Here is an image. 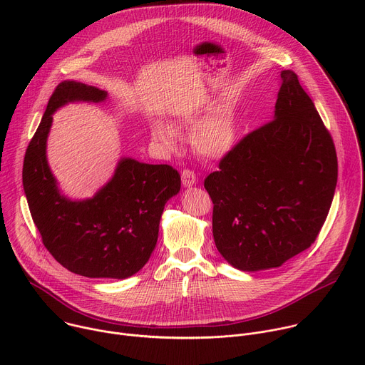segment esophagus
I'll return each instance as SVG.
<instances>
[{"label":"esophagus","mask_w":365,"mask_h":365,"mask_svg":"<svg viewBox=\"0 0 365 365\" xmlns=\"http://www.w3.org/2000/svg\"><path fill=\"white\" fill-rule=\"evenodd\" d=\"M182 183H183V186H186V187L193 186V185L196 183V175H195V172L190 170V169H185V170L182 172Z\"/></svg>","instance_id":"34e87169"}]
</instances>
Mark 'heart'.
Masks as SVG:
<instances>
[{"label":"heart","instance_id":"heart-1","mask_svg":"<svg viewBox=\"0 0 365 365\" xmlns=\"http://www.w3.org/2000/svg\"><path fill=\"white\" fill-rule=\"evenodd\" d=\"M211 111V107L203 106L193 111H190L187 115H185V120L190 124H196L205 114ZM153 135L162 141L163 144L173 147L176 141L175 131L163 124L155 123L153 125ZM237 141V130H235V120L234 115L227 111L221 110L215 114H212L210 118H206L203 123H200L192 135V143L196 151L207 159H220L225 155L228 151L232 150Z\"/></svg>","mask_w":365,"mask_h":365}]
</instances>
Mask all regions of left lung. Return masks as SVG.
<instances>
[{"label":"left lung","mask_w":365,"mask_h":365,"mask_svg":"<svg viewBox=\"0 0 365 365\" xmlns=\"http://www.w3.org/2000/svg\"><path fill=\"white\" fill-rule=\"evenodd\" d=\"M274 118L244 135L203 182L218 251L235 269L282 266L315 242L334 199L331 133L293 71L280 73Z\"/></svg>","instance_id":"obj_1"}]
</instances>
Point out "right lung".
I'll return each instance as SVG.
<instances>
[{
    "mask_svg": "<svg viewBox=\"0 0 365 365\" xmlns=\"http://www.w3.org/2000/svg\"><path fill=\"white\" fill-rule=\"evenodd\" d=\"M106 96L75 81L56 86L26 150L23 186L43 245L58 263L91 279H125L148 262L165 205L180 190L179 172L123 159L111 182L92 199L72 202L59 193L46 162L53 111L69 101L99 102Z\"/></svg>",
    "mask_w": 365,
    "mask_h": 365,
    "instance_id": "add662e5",
    "label": "right lung"
}]
</instances>
